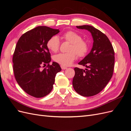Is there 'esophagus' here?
<instances>
[{
  "label": "esophagus",
  "instance_id": "34e87169",
  "mask_svg": "<svg viewBox=\"0 0 131 131\" xmlns=\"http://www.w3.org/2000/svg\"><path fill=\"white\" fill-rule=\"evenodd\" d=\"M61 67L62 69H63V70H64V69H67V67H65V66H62V65L61 66Z\"/></svg>",
  "mask_w": 131,
  "mask_h": 131
}]
</instances>
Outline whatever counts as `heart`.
<instances>
[{"label": "heart", "instance_id": "heart-1", "mask_svg": "<svg viewBox=\"0 0 131 131\" xmlns=\"http://www.w3.org/2000/svg\"><path fill=\"white\" fill-rule=\"evenodd\" d=\"M63 38L71 43L68 53H61L54 55V61L63 66H68L79 57L85 56L89 50L88 42L82 40L80 35L73 31H68L63 33ZM60 46V41L58 37H51L47 42V46L52 52H56Z\"/></svg>", "mask_w": 131, "mask_h": 131}]
</instances>
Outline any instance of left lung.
Returning <instances> with one entry per match:
<instances>
[{"instance_id":"8db88e82","label":"left lung","mask_w":131,"mask_h":131,"mask_svg":"<svg viewBox=\"0 0 131 131\" xmlns=\"http://www.w3.org/2000/svg\"><path fill=\"white\" fill-rule=\"evenodd\" d=\"M77 27L90 31L93 43L91 52L79 63L87 68H74L73 86L81 96L91 97L103 90L112 78L114 68V50L108 38L100 30L89 25Z\"/></svg>"}]
</instances>
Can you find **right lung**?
Wrapping results in <instances>:
<instances>
[{
	"label": "right lung",
	"instance_id": "right-lung-1",
	"mask_svg": "<svg viewBox=\"0 0 131 131\" xmlns=\"http://www.w3.org/2000/svg\"><path fill=\"white\" fill-rule=\"evenodd\" d=\"M59 32L46 26H38L19 38L13 54V70L19 86L30 96L41 98L53 89L55 77L61 70L58 63L50 65L51 54L47 46L49 39ZM48 66L43 70V65Z\"/></svg>",
	"mask_w": 131,
	"mask_h": 131
}]
</instances>
